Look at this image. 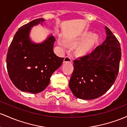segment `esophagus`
Returning <instances> with one entry per match:
<instances>
[{
    "instance_id": "esophagus-1",
    "label": "esophagus",
    "mask_w": 127,
    "mask_h": 127,
    "mask_svg": "<svg viewBox=\"0 0 127 127\" xmlns=\"http://www.w3.org/2000/svg\"><path fill=\"white\" fill-rule=\"evenodd\" d=\"M71 61H72V59H71L70 56H65V58H64V62H71Z\"/></svg>"
}]
</instances>
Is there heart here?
Listing matches in <instances>:
<instances>
[{
	"label": "heart",
	"mask_w": 127,
	"mask_h": 127,
	"mask_svg": "<svg viewBox=\"0 0 127 127\" xmlns=\"http://www.w3.org/2000/svg\"><path fill=\"white\" fill-rule=\"evenodd\" d=\"M88 35H84L80 37V38H78L77 39H76L75 41H72V42H69L70 44L72 45H75L77 44L79 42H82V41H83L85 39V38H86ZM98 37L96 35H91L87 38L86 39H85L83 42H82L79 45H78V47L76 48V50L75 52L78 55L80 56H82V55H85L90 50V49L92 47L94 44L96 42V41H97ZM59 44L62 46H65V43L63 41H60Z\"/></svg>",
	"instance_id": "1"
}]
</instances>
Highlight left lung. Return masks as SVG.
<instances>
[{"instance_id": "8db88e82", "label": "left lung", "mask_w": 127, "mask_h": 127, "mask_svg": "<svg viewBox=\"0 0 127 127\" xmlns=\"http://www.w3.org/2000/svg\"><path fill=\"white\" fill-rule=\"evenodd\" d=\"M107 37L94 51L74 61L69 87L77 98L93 99L104 94L115 83L121 58L120 43L107 27Z\"/></svg>"}]
</instances>
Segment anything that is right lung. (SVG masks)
Returning <instances> with one entry per match:
<instances>
[{
  "label": "right lung",
  "mask_w": 127,
  "mask_h": 127,
  "mask_svg": "<svg viewBox=\"0 0 127 127\" xmlns=\"http://www.w3.org/2000/svg\"><path fill=\"white\" fill-rule=\"evenodd\" d=\"M45 20H34L19 28L10 44L6 67L10 79L23 92L37 94L50 83L53 72L60 67L64 58L53 52L55 38L50 36L44 42L35 44L29 39L31 28Z\"/></svg>",
  "instance_id": "1"
}]
</instances>
